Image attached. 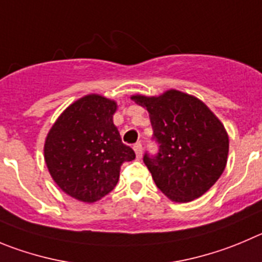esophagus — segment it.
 <instances>
[{
    "instance_id": "obj_1",
    "label": "esophagus",
    "mask_w": 262,
    "mask_h": 262,
    "mask_svg": "<svg viewBox=\"0 0 262 262\" xmlns=\"http://www.w3.org/2000/svg\"><path fill=\"white\" fill-rule=\"evenodd\" d=\"M133 148H134V151H136V155H137V158H141V156H142V145H141V143L139 142H137L136 145L133 146Z\"/></svg>"
}]
</instances>
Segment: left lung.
Returning a JSON list of instances; mask_svg holds the SVG:
<instances>
[{"instance_id": "obj_1", "label": "left lung", "mask_w": 262, "mask_h": 262, "mask_svg": "<svg viewBox=\"0 0 262 262\" xmlns=\"http://www.w3.org/2000/svg\"><path fill=\"white\" fill-rule=\"evenodd\" d=\"M132 99L148 111L159 150L146 151L143 163L160 191L178 203L208 191L224 172L229 154L221 121L198 98L178 90Z\"/></svg>"}]
</instances>
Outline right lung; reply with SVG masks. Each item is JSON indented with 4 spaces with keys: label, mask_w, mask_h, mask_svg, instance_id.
Masks as SVG:
<instances>
[{
    "label": "right lung",
    "mask_w": 262,
    "mask_h": 262,
    "mask_svg": "<svg viewBox=\"0 0 262 262\" xmlns=\"http://www.w3.org/2000/svg\"><path fill=\"white\" fill-rule=\"evenodd\" d=\"M116 103L90 94L71 104L55 121L45 142V161L58 186L93 203L116 186L120 168L136 154L114 125Z\"/></svg>",
    "instance_id": "right-lung-1"
}]
</instances>
